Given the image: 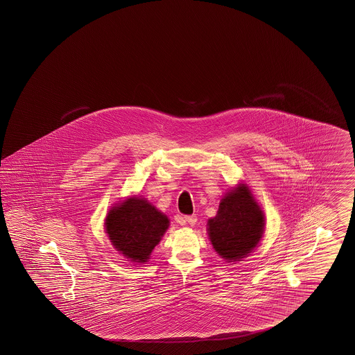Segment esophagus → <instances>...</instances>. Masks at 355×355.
I'll list each match as a JSON object with an SVG mask.
<instances>
[{
	"instance_id": "1",
	"label": "esophagus",
	"mask_w": 355,
	"mask_h": 355,
	"mask_svg": "<svg viewBox=\"0 0 355 355\" xmlns=\"http://www.w3.org/2000/svg\"><path fill=\"white\" fill-rule=\"evenodd\" d=\"M196 222H198V216H196V214L183 216L181 220H180V223H181V225H183V223H187V225H196Z\"/></svg>"
}]
</instances>
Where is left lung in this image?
Here are the masks:
<instances>
[{"mask_svg": "<svg viewBox=\"0 0 355 355\" xmlns=\"http://www.w3.org/2000/svg\"><path fill=\"white\" fill-rule=\"evenodd\" d=\"M264 230V216L246 186L225 195L218 213L208 220L210 241L225 260L236 261L254 250Z\"/></svg>", "mask_w": 355, "mask_h": 355, "instance_id": "1", "label": "left lung"}]
</instances>
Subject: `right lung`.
Listing matches in <instances>:
<instances>
[{"mask_svg":"<svg viewBox=\"0 0 355 355\" xmlns=\"http://www.w3.org/2000/svg\"><path fill=\"white\" fill-rule=\"evenodd\" d=\"M105 225L116 250L130 261L145 263L169 220L146 200L132 198L114 207L107 213Z\"/></svg>","mask_w":355,"mask_h":355,"instance_id":"obj_1","label":"right lung"}]
</instances>
